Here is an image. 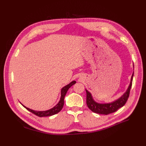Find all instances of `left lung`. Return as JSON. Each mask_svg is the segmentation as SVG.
Listing matches in <instances>:
<instances>
[{"label": "left lung", "instance_id": "8db88e82", "mask_svg": "<svg viewBox=\"0 0 146 146\" xmlns=\"http://www.w3.org/2000/svg\"><path fill=\"white\" fill-rule=\"evenodd\" d=\"M133 73L132 74L131 78V82L130 83L129 87L128 88V90L125 92L121 98L113 102L110 104H98L96 103L94 100L92 99L91 94L90 92H88L86 90V104L88 107L89 108L92 112L101 114H105L107 115L108 114L112 113L116 111L117 110L122 107L123 105L125 104L127 101L129 99L130 95V91L131 90V87L132 85V81H133Z\"/></svg>", "mask_w": 146, "mask_h": 146}]
</instances>
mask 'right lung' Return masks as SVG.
<instances>
[{
	"mask_svg": "<svg viewBox=\"0 0 146 146\" xmlns=\"http://www.w3.org/2000/svg\"><path fill=\"white\" fill-rule=\"evenodd\" d=\"M76 83V81H73L72 82H70L69 84H68V85L65 86L64 87H63L62 89H61V98H60V100L59 101V102L58 103V104L56 105L54 108H52L50 110H47V111H34V110H32L31 109H29L27 107H24L23 105V107H25L27 110H29V111H30L31 113H33L35 115H36L37 116L39 117H46V116H50L52 115H54V114L59 113L61 109L63 108V105H64V97L66 94V92H67L68 90H69V88L72 86L74 84H75Z\"/></svg>",
	"mask_w": 146,
	"mask_h": 146,
	"instance_id": "obj_1",
	"label": "right lung"
}]
</instances>
